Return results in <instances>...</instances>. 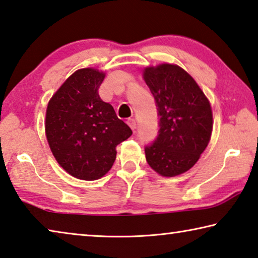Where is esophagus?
<instances>
[{
	"label": "esophagus",
	"instance_id": "1",
	"mask_svg": "<svg viewBox=\"0 0 258 258\" xmlns=\"http://www.w3.org/2000/svg\"><path fill=\"white\" fill-rule=\"evenodd\" d=\"M127 125L130 126L131 130H132L133 132H134V130L137 128V121H135V119H133V118H130V119L127 120Z\"/></svg>",
	"mask_w": 258,
	"mask_h": 258
}]
</instances>
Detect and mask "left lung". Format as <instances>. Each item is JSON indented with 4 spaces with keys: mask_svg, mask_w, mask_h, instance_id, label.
Instances as JSON below:
<instances>
[{
    "mask_svg": "<svg viewBox=\"0 0 258 258\" xmlns=\"http://www.w3.org/2000/svg\"><path fill=\"white\" fill-rule=\"evenodd\" d=\"M143 80L156 100L159 134L146 147V159L156 173L173 177L197 163L213 131L211 102L189 73L174 63L143 69Z\"/></svg>",
    "mask_w": 258,
    "mask_h": 258,
    "instance_id": "1",
    "label": "left lung"
}]
</instances>
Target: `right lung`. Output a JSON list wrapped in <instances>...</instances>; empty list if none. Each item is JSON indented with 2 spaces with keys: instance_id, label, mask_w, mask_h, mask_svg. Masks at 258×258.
Listing matches in <instances>:
<instances>
[{
  "instance_id": "1",
  "label": "right lung",
  "mask_w": 258,
  "mask_h": 258,
  "mask_svg": "<svg viewBox=\"0 0 258 258\" xmlns=\"http://www.w3.org/2000/svg\"><path fill=\"white\" fill-rule=\"evenodd\" d=\"M106 73L82 68L62 83L47 103L45 135L58 164L69 175L94 181L110 171L116 147L132 135L98 90Z\"/></svg>"
}]
</instances>
